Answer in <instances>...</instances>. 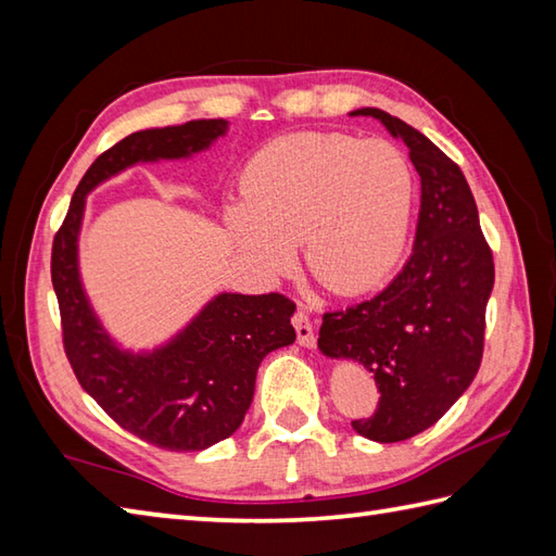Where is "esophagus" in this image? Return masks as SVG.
<instances>
[{"mask_svg":"<svg viewBox=\"0 0 556 556\" xmlns=\"http://www.w3.org/2000/svg\"><path fill=\"white\" fill-rule=\"evenodd\" d=\"M293 327H296V334H299V344L305 349H313L315 346V327L311 323V317L305 311H299L293 315Z\"/></svg>","mask_w":556,"mask_h":556,"instance_id":"34e87169","label":"esophagus"}]
</instances>
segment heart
<instances>
[{
    "label": "heart",
    "instance_id": "1",
    "mask_svg": "<svg viewBox=\"0 0 556 556\" xmlns=\"http://www.w3.org/2000/svg\"><path fill=\"white\" fill-rule=\"evenodd\" d=\"M416 174L387 140L296 131L269 140L241 174L224 227L248 267L277 277L301 241L305 265L334 293H365L406 253Z\"/></svg>",
    "mask_w": 556,
    "mask_h": 556
}]
</instances>
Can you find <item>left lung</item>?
<instances>
[{
  "label": "left lung",
  "instance_id": "8db88e82",
  "mask_svg": "<svg viewBox=\"0 0 556 556\" xmlns=\"http://www.w3.org/2000/svg\"><path fill=\"white\" fill-rule=\"evenodd\" d=\"M372 116L410 152L420 176L416 243L382 293L344 313H325L317 349L375 375V416L353 420L372 442L428 430L473 382L482 358L485 308L494 287L492 251L480 231L466 176L416 128L375 108Z\"/></svg>",
  "mask_w": 556,
  "mask_h": 556
}]
</instances>
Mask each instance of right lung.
<instances>
[{
	"instance_id": "right-lung-1",
	"label": "right lung",
	"mask_w": 556,
	"mask_h": 556,
	"mask_svg": "<svg viewBox=\"0 0 556 556\" xmlns=\"http://www.w3.org/2000/svg\"><path fill=\"white\" fill-rule=\"evenodd\" d=\"M227 131V119H193L126 136L90 164L52 245L64 349L80 387L124 430L169 452H203L239 430L260 363L296 341V305L279 293L222 291L162 344L128 349L104 327L83 285L80 229L98 186L136 164L191 160Z\"/></svg>"
}]
</instances>
